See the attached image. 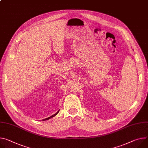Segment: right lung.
I'll list each match as a JSON object with an SVG mask.
<instances>
[{
    "mask_svg": "<svg viewBox=\"0 0 148 148\" xmlns=\"http://www.w3.org/2000/svg\"><path fill=\"white\" fill-rule=\"evenodd\" d=\"M59 112H60V110L56 113V114H53L52 116H50V117H48V118H46V119H43L42 120L43 121H44V120H49V119H50L51 118H52V117H54L55 116H56L58 113H59Z\"/></svg>",
    "mask_w": 148,
    "mask_h": 148,
    "instance_id": "right-lung-1",
    "label": "right lung"
}]
</instances>
